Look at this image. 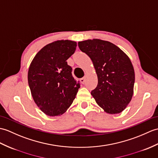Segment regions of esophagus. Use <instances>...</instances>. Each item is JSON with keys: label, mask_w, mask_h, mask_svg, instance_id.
Masks as SVG:
<instances>
[{"label": "esophagus", "mask_w": 158, "mask_h": 158, "mask_svg": "<svg viewBox=\"0 0 158 158\" xmlns=\"http://www.w3.org/2000/svg\"><path fill=\"white\" fill-rule=\"evenodd\" d=\"M85 79H86V77H83V78H81V79H80V81L83 84L84 83H85Z\"/></svg>", "instance_id": "obj_1"}]
</instances>
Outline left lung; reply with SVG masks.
I'll return each mask as SVG.
<instances>
[{
  "instance_id": "left-lung-1",
  "label": "left lung",
  "mask_w": 158,
  "mask_h": 158,
  "mask_svg": "<svg viewBox=\"0 0 158 158\" xmlns=\"http://www.w3.org/2000/svg\"><path fill=\"white\" fill-rule=\"evenodd\" d=\"M89 56L98 75V85L91 91L96 103L109 114L123 111L133 94L135 71L127 55L114 44L94 39L79 42Z\"/></svg>"
}]
</instances>
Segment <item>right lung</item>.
I'll return each mask as SVG.
<instances>
[{
	"instance_id": "obj_1",
	"label": "right lung",
	"mask_w": 158,
	"mask_h": 158,
	"mask_svg": "<svg viewBox=\"0 0 158 158\" xmlns=\"http://www.w3.org/2000/svg\"><path fill=\"white\" fill-rule=\"evenodd\" d=\"M77 43L58 40L45 46L35 55L28 71V83L35 103L46 114L55 116L69 108L80 87L66 61Z\"/></svg>"
}]
</instances>
